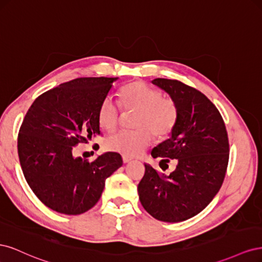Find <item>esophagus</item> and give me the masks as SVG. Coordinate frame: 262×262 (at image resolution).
Instances as JSON below:
<instances>
[{
  "instance_id": "1",
  "label": "esophagus",
  "mask_w": 262,
  "mask_h": 262,
  "mask_svg": "<svg viewBox=\"0 0 262 262\" xmlns=\"http://www.w3.org/2000/svg\"><path fill=\"white\" fill-rule=\"evenodd\" d=\"M122 161H123V163H124V164H126V163H129L130 161H132V158H131V157H129V156H125V155H123V156H122Z\"/></svg>"
}]
</instances>
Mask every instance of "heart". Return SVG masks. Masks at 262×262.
Returning <instances> with one entry per match:
<instances>
[{
    "mask_svg": "<svg viewBox=\"0 0 262 262\" xmlns=\"http://www.w3.org/2000/svg\"><path fill=\"white\" fill-rule=\"evenodd\" d=\"M121 105L125 110H133V125L137 129L122 130L106 140L108 150L125 156H138L150 144L152 138L167 137L178 119V107L170 97L144 82H133L121 91ZM121 108L118 102L106 97L98 110V121L102 129L112 132L119 122Z\"/></svg>",
    "mask_w": 262,
    "mask_h": 262,
    "instance_id": "obj_1",
    "label": "heart"
}]
</instances>
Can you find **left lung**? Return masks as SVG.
I'll list each match as a JSON object with an SVG mask.
<instances>
[{
    "label": "left lung",
    "mask_w": 262,
    "mask_h": 262,
    "mask_svg": "<svg viewBox=\"0 0 262 262\" xmlns=\"http://www.w3.org/2000/svg\"><path fill=\"white\" fill-rule=\"evenodd\" d=\"M152 83L176 101L178 119L171 137L150 155L161 157V165L176 160L177 166L166 176L145 164L138 192L150 215L176 223L200 213L219 192L228 165V136L223 118L204 94L177 80Z\"/></svg>",
    "instance_id": "8db88e82"
}]
</instances>
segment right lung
<instances>
[{
    "mask_svg": "<svg viewBox=\"0 0 262 262\" xmlns=\"http://www.w3.org/2000/svg\"><path fill=\"white\" fill-rule=\"evenodd\" d=\"M118 77H80L38 96L24 118L17 139L27 184L46 207L68 215L92 209L105 180L122 165L108 152L90 162L73 148L101 136L98 110Z\"/></svg>",
    "mask_w": 262,
    "mask_h": 262,
    "instance_id": "add662e5",
    "label": "right lung"
}]
</instances>
